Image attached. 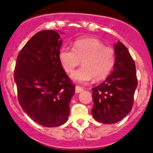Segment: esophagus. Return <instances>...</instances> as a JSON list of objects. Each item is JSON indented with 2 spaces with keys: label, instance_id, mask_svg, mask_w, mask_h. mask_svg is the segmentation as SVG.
Masks as SVG:
<instances>
[{
  "label": "esophagus",
  "instance_id": "obj_1",
  "mask_svg": "<svg viewBox=\"0 0 153 153\" xmlns=\"http://www.w3.org/2000/svg\"><path fill=\"white\" fill-rule=\"evenodd\" d=\"M83 90V87H81L79 86H76V88H75V91L76 93H79L80 92H82Z\"/></svg>",
  "mask_w": 153,
  "mask_h": 153
}]
</instances>
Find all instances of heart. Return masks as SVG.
<instances>
[{"label": "heart", "instance_id": "b5f03b06", "mask_svg": "<svg viewBox=\"0 0 153 153\" xmlns=\"http://www.w3.org/2000/svg\"><path fill=\"white\" fill-rule=\"evenodd\" d=\"M60 63L67 73H71L82 60L83 67L74 71L71 78L78 83H86L94 78L103 79L113 68L116 60L113 48L105 47L98 39L76 40L74 48L63 47L59 53Z\"/></svg>", "mask_w": 153, "mask_h": 153}]
</instances>
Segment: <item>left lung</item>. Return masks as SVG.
I'll return each instance as SVG.
<instances>
[{"instance_id":"left-lung-1","label":"left lung","mask_w":153,"mask_h":153,"mask_svg":"<svg viewBox=\"0 0 153 153\" xmlns=\"http://www.w3.org/2000/svg\"><path fill=\"white\" fill-rule=\"evenodd\" d=\"M114 51L113 72L103 83L92 89L93 117L106 124L119 122L131 111L138 83L136 65L128 49L118 41Z\"/></svg>"}]
</instances>
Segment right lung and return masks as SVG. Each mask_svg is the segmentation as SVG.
I'll list each match as a JSON object with an SVG mask.
<instances>
[{"mask_svg":"<svg viewBox=\"0 0 153 153\" xmlns=\"http://www.w3.org/2000/svg\"><path fill=\"white\" fill-rule=\"evenodd\" d=\"M62 40L55 30L33 35L20 51L14 70L19 103L36 123L46 127L68 120L75 86L59 58Z\"/></svg>","mask_w":153,"mask_h":153,"instance_id":"add662e5","label":"right lung"}]
</instances>
